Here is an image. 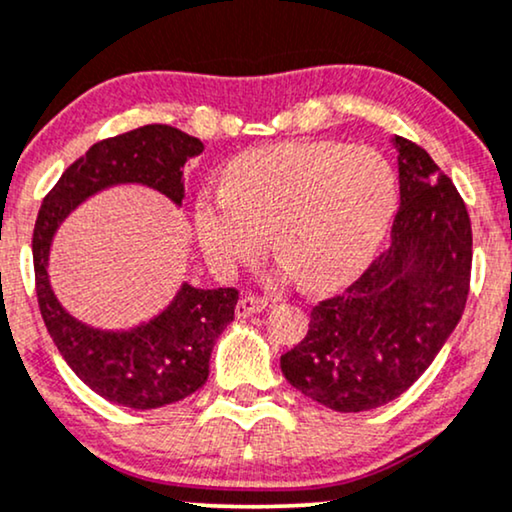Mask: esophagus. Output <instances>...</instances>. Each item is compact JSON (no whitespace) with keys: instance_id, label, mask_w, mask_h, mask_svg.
<instances>
[{"instance_id":"obj_1","label":"esophagus","mask_w":512,"mask_h":512,"mask_svg":"<svg viewBox=\"0 0 512 512\" xmlns=\"http://www.w3.org/2000/svg\"><path fill=\"white\" fill-rule=\"evenodd\" d=\"M267 300L264 297H255V295H248V297H241L236 304V316L238 319H248V316H255L267 309Z\"/></svg>"}]
</instances>
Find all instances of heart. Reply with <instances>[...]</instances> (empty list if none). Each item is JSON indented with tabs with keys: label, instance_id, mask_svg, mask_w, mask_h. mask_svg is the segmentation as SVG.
Here are the masks:
<instances>
[{
	"label": "heart",
	"instance_id": "1",
	"mask_svg": "<svg viewBox=\"0 0 512 512\" xmlns=\"http://www.w3.org/2000/svg\"><path fill=\"white\" fill-rule=\"evenodd\" d=\"M397 205V172L380 151L295 141L236 155L224 170V189L198 193L193 229L219 278L255 262L271 231L278 274L323 290L373 260Z\"/></svg>",
	"mask_w": 512,
	"mask_h": 512
}]
</instances>
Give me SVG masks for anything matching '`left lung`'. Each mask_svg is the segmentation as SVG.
<instances>
[{
	"instance_id": "left-lung-1",
	"label": "left lung",
	"mask_w": 512,
	"mask_h": 512,
	"mask_svg": "<svg viewBox=\"0 0 512 512\" xmlns=\"http://www.w3.org/2000/svg\"><path fill=\"white\" fill-rule=\"evenodd\" d=\"M399 210L390 245L345 293L312 309L281 357L295 390L340 413L390 404L425 373L468 300L472 231L465 203L428 151L392 137Z\"/></svg>"
}]
</instances>
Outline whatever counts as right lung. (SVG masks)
Masks as SVG:
<instances>
[{
    "label": "right lung",
    "instance_id": "obj_1",
    "mask_svg": "<svg viewBox=\"0 0 512 512\" xmlns=\"http://www.w3.org/2000/svg\"><path fill=\"white\" fill-rule=\"evenodd\" d=\"M203 148V141L170 125H146L99 141L61 174L37 215L32 262L44 326L77 378L118 406L158 409L208 383L212 347L234 321L238 290L181 281L170 304L148 321L132 328H96L58 302L49 278L51 245L84 200L111 186H148L181 208L184 165Z\"/></svg>",
    "mask_w": 512,
    "mask_h": 512
}]
</instances>
